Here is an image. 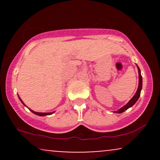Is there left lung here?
Returning <instances> with one entry per match:
<instances>
[{"label":"left lung","mask_w":160,"mask_h":160,"mask_svg":"<svg viewBox=\"0 0 160 160\" xmlns=\"http://www.w3.org/2000/svg\"><path fill=\"white\" fill-rule=\"evenodd\" d=\"M138 74H139V77H138L139 82H138V90L136 92V93H135V95L132 97V98L131 100H130L129 102H128V103L126 104V105L123 106L122 108H121L119 111H116V113H122V112H124L125 111H126L128 108H131L132 106H133L134 104H135V102L138 101V99L139 98V96H140V95H141V89H142V77H141V71H140V68H138Z\"/></svg>","instance_id":"1"}]
</instances>
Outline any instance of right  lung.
Returning <instances> with one entry per match:
<instances>
[{"label":"right lung","mask_w":160,"mask_h":160,"mask_svg":"<svg viewBox=\"0 0 160 160\" xmlns=\"http://www.w3.org/2000/svg\"><path fill=\"white\" fill-rule=\"evenodd\" d=\"M19 99H20V100H21V98H19ZM21 102H22V104H24V105H25V104L23 103V102H22V101L21 100ZM30 111H32V112H33V113H35V114L38 115V116H46V115H50V114H52V113H53V112H52V113H39V112H35V111H32V110H30Z\"/></svg>","instance_id":"1"}]
</instances>
